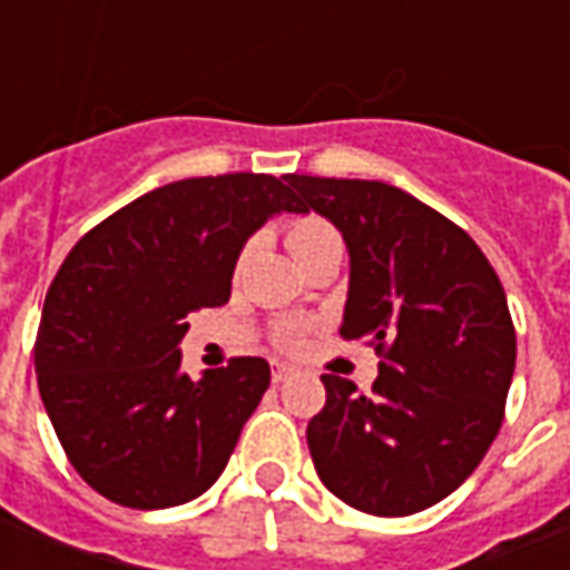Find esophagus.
Returning a JSON list of instances; mask_svg holds the SVG:
<instances>
[{
	"mask_svg": "<svg viewBox=\"0 0 570 570\" xmlns=\"http://www.w3.org/2000/svg\"><path fill=\"white\" fill-rule=\"evenodd\" d=\"M289 375H293V370H289V366H284V363H274V366H272V382L274 384L286 382Z\"/></svg>",
	"mask_w": 570,
	"mask_h": 570,
	"instance_id": "1",
	"label": "esophagus"
}]
</instances>
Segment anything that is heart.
Masks as SVG:
<instances>
[{
	"label": "heart",
	"mask_w": 570,
	"mask_h": 570,
	"mask_svg": "<svg viewBox=\"0 0 570 570\" xmlns=\"http://www.w3.org/2000/svg\"><path fill=\"white\" fill-rule=\"evenodd\" d=\"M330 235H335V228L330 223H323V219H314V216L296 219V223L286 228V247L293 249V256L298 259L305 249L314 247L317 240ZM274 342H277V347H284V351H296L305 342V326L302 323H284L277 330V335H274Z\"/></svg>",
	"instance_id": "obj_1"
}]
</instances>
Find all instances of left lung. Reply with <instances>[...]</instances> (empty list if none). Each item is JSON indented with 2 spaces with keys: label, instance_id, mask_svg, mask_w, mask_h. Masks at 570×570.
Here are the masks:
<instances>
[{
  "label": "left lung",
  "instance_id": "obj_1",
  "mask_svg": "<svg viewBox=\"0 0 570 570\" xmlns=\"http://www.w3.org/2000/svg\"><path fill=\"white\" fill-rule=\"evenodd\" d=\"M351 253L342 338L382 357L370 394L323 375L308 449L335 498L412 515L464 482L503 421L515 330L498 274L461 225L379 179L289 174Z\"/></svg>",
  "mask_w": 570,
  "mask_h": 570
}]
</instances>
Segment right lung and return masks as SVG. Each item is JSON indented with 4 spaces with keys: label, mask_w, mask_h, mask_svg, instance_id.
Returning a JSON list of instances; mask_svg holds the SVG:
<instances>
[{
    "label": "right lung",
    "mask_w": 570,
    "mask_h": 570,
    "mask_svg": "<svg viewBox=\"0 0 570 570\" xmlns=\"http://www.w3.org/2000/svg\"><path fill=\"white\" fill-rule=\"evenodd\" d=\"M286 176L155 188L94 225L48 286L39 394L69 464L112 503L161 510L204 494L268 391L262 357L188 379L179 342L191 311L228 302L247 237L272 213H302Z\"/></svg>",
    "instance_id": "obj_1"
}]
</instances>
